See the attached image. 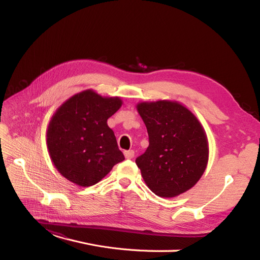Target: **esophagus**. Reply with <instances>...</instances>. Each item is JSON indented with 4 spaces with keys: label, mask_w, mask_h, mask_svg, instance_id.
I'll list each match as a JSON object with an SVG mask.
<instances>
[{
    "label": "esophagus",
    "mask_w": 260,
    "mask_h": 260,
    "mask_svg": "<svg viewBox=\"0 0 260 260\" xmlns=\"http://www.w3.org/2000/svg\"><path fill=\"white\" fill-rule=\"evenodd\" d=\"M123 154H124V157L127 159H131V158H133V157H135V152H133L132 149H129V151H124Z\"/></svg>",
    "instance_id": "1"
}]
</instances>
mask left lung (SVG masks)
<instances>
[{
    "mask_svg": "<svg viewBox=\"0 0 260 260\" xmlns=\"http://www.w3.org/2000/svg\"><path fill=\"white\" fill-rule=\"evenodd\" d=\"M149 145L136 159L146 185L160 198H175L193 187L208 162L206 132L195 115L177 101L137 105Z\"/></svg>",
    "mask_w": 260,
    "mask_h": 260,
    "instance_id": "obj_1",
    "label": "left lung"
}]
</instances>
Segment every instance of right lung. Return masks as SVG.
I'll list each match as a JSON object with an SVG mask.
<instances>
[{
  "mask_svg": "<svg viewBox=\"0 0 260 260\" xmlns=\"http://www.w3.org/2000/svg\"><path fill=\"white\" fill-rule=\"evenodd\" d=\"M122 105L93 90L77 93L52 116L46 144L55 168L70 182L91 186L124 159L107 119Z\"/></svg>",
  "mask_w": 260,
  "mask_h": 260,
  "instance_id": "add662e5",
  "label": "right lung"
}]
</instances>
